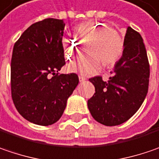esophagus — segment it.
I'll list each match as a JSON object with an SVG mask.
<instances>
[{
    "label": "esophagus",
    "mask_w": 159,
    "mask_h": 159,
    "mask_svg": "<svg viewBox=\"0 0 159 159\" xmlns=\"http://www.w3.org/2000/svg\"><path fill=\"white\" fill-rule=\"evenodd\" d=\"M79 80H80V82H83V81L86 80V78L83 77V76H79Z\"/></svg>",
    "instance_id": "obj_1"
}]
</instances>
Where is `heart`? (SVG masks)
<instances>
[{"label": "heart", "instance_id": "b5f03b06", "mask_svg": "<svg viewBox=\"0 0 159 159\" xmlns=\"http://www.w3.org/2000/svg\"><path fill=\"white\" fill-rule=\"evenodd\" d=\"M80 38L89 39L86 56L79 57L67 64V70L83 76L98 72L102 61L106 67H112L120 60L124 51V42L120 34L113 28L97 21H86L74 28ZM61 46L66 58L71 57L76 51V41L64 36L61 39Z\"/></svg>", "mask_w": 159, "mask_h": 159}]
</instances>
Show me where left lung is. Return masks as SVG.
<instances>
[{"mask_svg": "<svg viewBox=\"0 0 159 159\" xmlns=\"http://www.w3.org/2000/svg\"><path fill=\"white\" fill-rule=\"evenodd\" d=\"M89 81L96 91L88 100L93 118L107 126L128 121L142 105L148 89L149 64L139 33L127 28L123 55L107 82L100 76L89 79Z\"/></svg>", "mask_w": 159, "mask_h": 159, "instance_id": "1", "label": "left lung"}]
</instances>
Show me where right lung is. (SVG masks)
Instances as JSON below:
<instances>
[{
	"mask_svg": "<svg viewBox=\"0 0 159 159\" xmlns=\"http://www.w3.org/2000/svg\"><path fill=\"white\" fill-rule=\"evenodd\" d=\"M64 27L62 20L38 21L23 32L13 47L12 100L20 115L37 125L56 123L79 84L75 73H57L65 64L61 46Z\"/></svg>",
	"mask_w": 159,
	"mask_h": 159,
	"instance_id": "right-lung-1",
	"label": "right lung"
}]
</instances>
